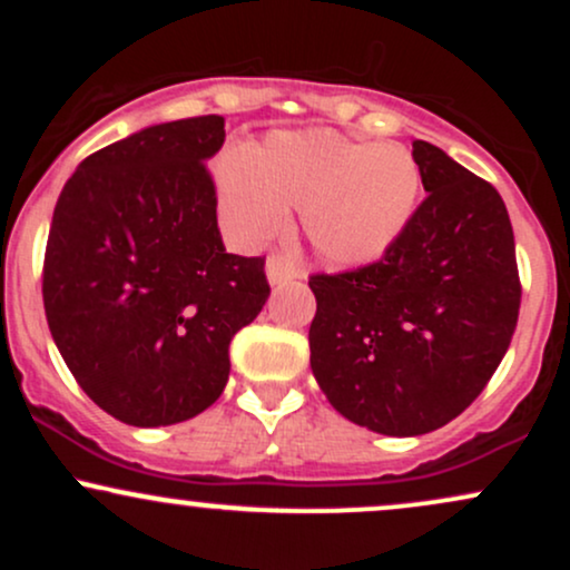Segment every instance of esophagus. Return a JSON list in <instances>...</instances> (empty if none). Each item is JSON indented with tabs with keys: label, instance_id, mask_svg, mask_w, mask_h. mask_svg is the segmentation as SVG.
<instances>
[{
	"label": "esophagus",
	"instance_id": "obj_1",
	"mask_svg": "<svg viewBox=\"0 0 570 570\" xmlns=\"http://www.w3.org/2000/svg\"><path fill=\"white\" fill-rule=\"evenodd\" d=\"M265 271H267V281H271L273 286L286 284V281H292V278L299 276V265L294 263L289 254H278V252L267 257Z\"/></svg>",
	"mask_w": 570,
	"mask_h": 570
}]
</instances>
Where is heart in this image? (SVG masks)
Wrapping results in <instances>:
<instances>
[{
    "label": "heart",
    "instance_id": "1",
    "mask_svg": "<svg viewBox=\"0 0 570 570\" xmlns=\"http://www.w3.org/2000/svg\"><path fill=\"white\" fill-rule=\"evenodd\" d=\"M219 212L235 233L263 240L286 208L324 263H377L415 219L423 174L402 144L356 139L332 128L273 130L246 153L217 160Z\"/></svg>",
    "mask_w": 570,
    "mask_h": 570
}]
</instances>
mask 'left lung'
Returning <instances> with one entry per match:
<instances>
[{
  "mask_svg": "<svg viewBox=\"0 0 570 570\" xmlns=\"http://www.w3.org/2000/svg\"><path fill=\"white\" fill-rule=\"evenodd\" d=\"M426 200L377 263L311 276L307 343L330 404L385 436L442 429L482 394L512 343L520 276L493 185L412 141Z\"/></svg>",
  "mask_w": 570,
  "mask_h": 570,
  "instance_id": "obj_1",
  "label": "left lung"
}]
</instances>
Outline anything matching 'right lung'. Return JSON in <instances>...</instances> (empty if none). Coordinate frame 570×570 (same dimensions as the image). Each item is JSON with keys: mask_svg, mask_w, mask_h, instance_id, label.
<instances>
[{"mask_svg": "<svg viewBox=\"0 0 570 570\" xmlns=\"http://www.w3.org/2000/svg\"><path fill=\"white\" fill-rule=\"evenodd\" d=\"M225 117L160 122L88 155L58 195L42 299L63 362L104 412L171 426L212 407L230 340L263 311L265 257L227 254L206 160Z\"/></svg>", "mask_w": 570, "mask_h": 570, "instance_id": "right-lung-1", "label": "right lung"}]
</instances>
